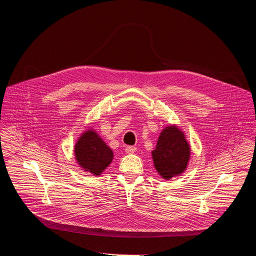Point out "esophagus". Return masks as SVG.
I'll use <instances>...</instances> for the list:
<instances>
[{"label":"esophagus","instance_id":"34e87169","mask_svg":"<svg viewBox=\"0 0 256 256\" xmlns=\"http://www.w3.org/2000/svg\"><path fill=\"white\" fill-rule=\"evenodd\" d=\"M136 148L134 146H126V154H134L136 152Z\"/></svg>","mask_w":256,"mask_h":256}]
</instances>
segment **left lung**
I'll return each mask as SVG.
<instances>
[{
  "label": "left lung",
  "mask_w": 256,
  "mask_h": 256,
  "mask_svg": "<svg viewBox=\"0 0 256 256\" xmlns=\"http://www.w3.org/2000/svg\"><path fill=\"white\" fill-rule=\"evenodd\" d=\"M152 156L158 173L168 180L185 171L190 158V146L183 132L170 126L160 132Z\"/></svg>",
  "instance_id": "obj_1"
}]
</instances>
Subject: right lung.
<instances>
[{"label":"right lung","mask_w":256,"mask_h":256,"mask_svg":"<svg viewBox=\"0 0 256 256\" xmlns=\"http://www.w3.org/2000/svg\"><path fill=\"white\" fill-rule=\"evenodd\" d=\"M75 158L84 171L100 175L112 162L114 152L94 130L85 132L75 144Z\"/></svg>","instance_id":"1"}]
</instances>
